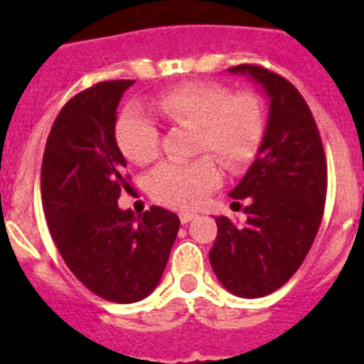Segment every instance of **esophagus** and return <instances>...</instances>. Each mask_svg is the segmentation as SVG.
I'll use <instances>...</instances> for the list:
<instances>
[{
  "mask_svg": "<svg viewBox=\"0 0 364 364\" xmlns=\"http://www.w3.org/2000/svg\"><path fill=\"white\" fill-rule=\"evenodd\" d=\"M196 217H198L196 213H181V215H179V221H181L183 225H187V223L194 221Z\"/></svg>",
  "mask_w": 364,
  "mask_h": 364,
  "instance_id": "1",
  "label": "esophagus"
}]
</instances>
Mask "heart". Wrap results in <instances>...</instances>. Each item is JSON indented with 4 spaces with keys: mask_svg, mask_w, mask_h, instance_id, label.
I'll return each mask as SVG.
<instances>
[{
    "mask_svg": "<svg viewBox=\"0 0 364 364\" xmlns=\"http://www.w3.org/2000/svg\"><path fill=\"white\" fill-rule=\"evenodd\" d=\"M153 105L166 121L194 126V151L215 154L228 170L249 164L259 151L264 117L253 94H230L215 82H188L160 94ZM115 139L132 164H147L159 153V128L137 107H126L117 119ZM211 154L160 162L147 177L151 196L173 210L198 208L221 183V170Z\"/></svg>",
    "mask_w": 364,
    "mask_h": 364,
    "instance_id": "b5f03b06",
    "label": "heart"
}]
</instances>
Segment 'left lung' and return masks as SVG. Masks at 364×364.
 Wrapping results in <instances>:
<instances>
[{"mask_svg":"<svg viewBox=\"0 0 364 364\" xmlns=\"http://www.w3.org/2000/svg\"><path fill=\"white\" fill-rule=\"evenodd\" d=\"M262 85L270 113L259 154L230 196L245 202L243 225L217 217L211 268L223 287L243 299L274 293L304 262L327 198V159L310 107L274 71L255 64L230 68Z\"/></svg>","mask_w":364,"mask_h":364,"instance_id":"8db88e82","label":"left lung"}]
</instances>
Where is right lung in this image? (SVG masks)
<instances>
[{
  "label": "right lung",
  "instance_id": "add662e5",
  "mask_svg": "<svg viewBox=\"0 0 364 364\" xmlns=\"http://www.w3.org/2000/svg\"><path fill=\"white\" fill-rule=\"evenodd\" d=\"M134 81H104L62 107L47 137L41 198L48 230L79 282L102 299L132 304L159 285L179 217L159 205L122 211L130 188L115 139L117 107Z\"/></svg>",
  "mask_w": 364,
  "mask_h": 364
}]
</instances>
